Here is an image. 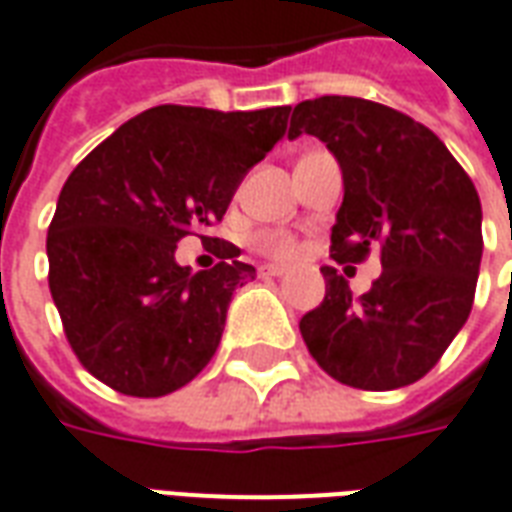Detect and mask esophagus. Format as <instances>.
Here are the masks:
<instances>
[{
    "label": "esophagus",
    "instance_id": "esophagus-1",
    "mask_svg": "<svg viewBox=\"0 0 512 512\" xmlns=\"http://www.w3.org/2000/svg\"><path fill=\"white\" fill-rule=\"evenodd\" d=\"M259 275L262 278H281V275H286V270L278 264H264V267H259Z\"/></svg>",
    "mask_w": 512,
    "mask_h": 512
}]
</instances>
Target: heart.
<instances>
[{
	"label": "heart",
	"mask_w": 512,
	"mask_h": 512,
	"mask_svg": "<svg viewBox=\"0 0 512 512\" xmlns=\"http://www.w3.org/2000/svg\"><path fill=\"white\" fill-rule=\"evenodd\" d=\"M256 248L267 253V256H273V259H295L300 253L295 239L286 237V234H262L256 239Z\"/></svg>",
	"instance_id": "1"
}]
</instances>
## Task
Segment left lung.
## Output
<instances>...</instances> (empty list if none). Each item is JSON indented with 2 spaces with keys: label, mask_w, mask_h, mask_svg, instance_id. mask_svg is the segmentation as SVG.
<instances>
[{
  "label": "left lung",
  "mask_w": 512,
  "mask_h": 512,
  "mask_svg": "<svg viewBox=\"0 0 512 512\" xmlns=\"http://www.w3.org/2000/svg\"><path fill=\"white\" fill-rule=\"evenodd\" d=\"M303 132L320 137L342 165L331 259L361 264L378 248L383 264L361 297L336 267H322L325 300L300 320L303 342L344 386H411L469 320L482 259L480 195L436 134L378 101H300L289 137Z\"/></svg>",
  "instance_id": "left-lung-1"
}]
</instances>
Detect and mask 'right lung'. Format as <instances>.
Instances as JSON below:
<instances>
[{"label":"right lung","mask_w":512,"mask_h":512,"mask_svg":"<svg viewBox=\"0 0 512 512\" xmlns=\"http://www.w3.org/2000/svg\"><path fill=\"white\" fill-rule=\"evenodd\" d=\"M289 112L162 104L76 165L46 253L65 339L93 378L129 397H165L212 361L231 295L256 267L223 245V262L192 275L176 264V242L223 220L239 181L284 137Z\"/></svg>","instance_id":"obj_1"}]
</instances>
